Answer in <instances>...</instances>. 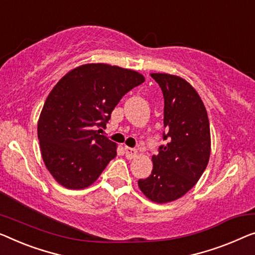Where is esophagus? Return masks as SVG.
Wrapping results in <instances>:
<instances>
[{
    "label": "esophagus",
    "instance_id": "1",
    "mask_svg": "<svg viewBox=\"0 0 255 255\" xmlns=\"http://www.w3.org/2000/svg\"><path fill=\"white\" fill-rule=\"evenodd\" d=\"M125 152H126V157L128 159H134L137 155V150L129 146H125Z\"/></svg>",
    "mask_w": 255,
    "mask_h": 255
}]
</instances>
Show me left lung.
<instances>
[{
  "mask_svg": "<svg viewBox=\"0 0 255 255\" xmlns=\"http://www.w3.org/2000/svg\"><path fill=\"white\" fill-rule=\"evenodd\" d=\"M164 95L166 145L152 155L153 169L138 187L151 201L170 203L195 185L210 160L211 131L207 111L196 89L177 75L151 73Z\"/></svg>",
  "mask_w": 255,
  "mask_h": 255,
  "instance_id": "left-lung-1",
  "label": "left lung"
}]
</instances>
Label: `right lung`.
<instances>
[{
  "label": "right lung",
  "instance_id": "right-lung-1",
  "mask_svg": "<svg viewBox=\"0 0 255 255\" xmlns=\"http://www.w3.org/2000/svg\"><path fill=\"white\" fill-rule=\"evenodd\" d=\"M145 79L109 64H85L57 82L37 123V137L47 169L60 185L85 189L117 155V144L97 127H106L125 94Z\"/></svg>",
  "mask_w": 255,
  "mask_h": 255
}]
</instances>
